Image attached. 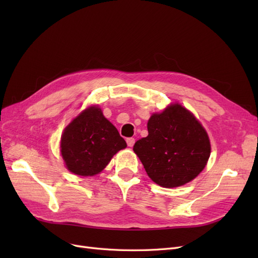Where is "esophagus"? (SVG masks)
Returning <instances> with one entry per match:
<instances>
[{"label":"esophagus","mask_w":258,"mask_h":258,"mask_svg":"<svg viewBox=\"0 0 258 258\" xmlns=\"http://www.w3.org/2000/svg\"><path fill=\"white\" fill-rule=\"evenodd\" d=\"M135 142H136V140L134 139V138H128L127 139V144H128V146H130V147H132L135 145Z\"/></svg>","instance_id":"esophagus-1"}]
</instances>
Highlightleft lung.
<instances>
[{"mask_svg":"<svg viewBox=\"0 0 258 258\" xmlns=\"http://www.w3.org/2000/svg\"><path fill=\"white\" fill-rule=\"evenodd\" d=\"M147 130L148 136L136 142L134 151L156 184L166 188L182 186L205 169L211 153L208 134L181 104L153 114Z\"/></svg>","mask_w":258,"mask_h":258,"instance_id":"left-lung-1","label":"left lung"}]
</instances>
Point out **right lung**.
<instances>
[{"label": "right lung", "instance_id": "add662e5", "mask_svg": "<svg viewBox=\"0 0 258 258\" xmlns=\"http://www.w3.org/2000/svg\"><path fill=\"white\" fill-rule=\"evenodd\" d=\"M126 147V141L98 106L86 108L75 117L64 129L60 144L68 170L81 176L100 173Z\"/></svg>", "mask_w": 258, "mask_h": 258}]
</instances>
